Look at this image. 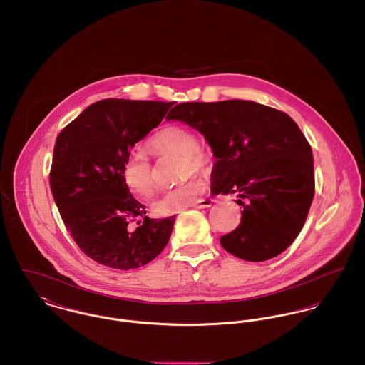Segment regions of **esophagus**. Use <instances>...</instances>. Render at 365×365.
Masks as SVG:
<instances>
[{
    "label": "esophagus",
    "mask_w": 365,
    "mask_h": 365,
    "mask_svg": "<svg viewBox=\"0 0 365 365\" xmlns=\"http://www.w3.org/2000/svg\"><path fill=\"white\" fill-rule=\"evenodd\" d=\"M212 202H214L212 199H202V200L195 202L193 207H196V208H207V207H211Z\"/></svg>",
    "instance_id": "34e87169"
}]
</instances>
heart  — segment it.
Listing matches in <instances>:
<instances>
[{
	"mask_svg": "<svg viewBox=\"0 0 365 365\" xmlns=\"http://www.w3.org/2000/svg\"><path fill=\"white\" fill-rule=\"evenodd\" d=\"M148 148L157 157L168 154L182 155V173L183 176H190L183 183L166 190L154 202V211L158 215H170L196 202L205 189V182L195 172L205 169L208 163L205 154L199 148L196 135L183 127L168 125L151 137ZM122 178L125 187L143 199L151 197L157 189L153 165L141 151H133L125 158Z\"/></svg>",
	"mask_w": 365,
	"mask_h": 365,
	"instance_id": "b5f03b06",
	"label": "heart"
}]
</instances>
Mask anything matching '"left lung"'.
Listing matches in <instances>:
<instances>
[{
    "instance_id": "1",
    "label": "left lung",
    "mask_w": 365,
    "mask_h": 365,
    "mask_svg": "<svg viewBox=\"0 0 365 365\" xmlns=\"http://www.w3.org/2000/svg\"><path fill=\"white\" fill-rule=\"evenodd\" d=\"M199 130L217 163L214 195L240 196V225L220 238L247 262L279 256L301 232L315 193L314 158L287 113L253 101L185 102L168 113Z\"/></svg>"
}]
</instances>
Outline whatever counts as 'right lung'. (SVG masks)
Masks as SVG:
<instances>
[{"instance_id": "obj_1", "label": "right lung", "mask_w": 365, "mask_h": 365, "mask_svg": "<svg viewBox=\"0 0 365 365\" xmlns=\"http://www.w3.org/2000/svg\"><path fill=\"white\" fill-rule=\"evenodd\" d=\"M175 102L103 99L57 135L50 189L66 228L99 264L131 270L155 259L175 215L148 218L125 187L123 163L135 143L163 122Z\"/></svg>"}]
</instances>
